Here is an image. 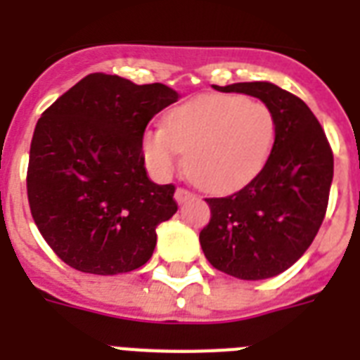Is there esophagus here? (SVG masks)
<instances>
[{
	"label": "esophagus",
	"mask_w": 360,
	"mask_h": 360,
	"mask_svg": "<svg viewBox=\"0 0 360 360\" xmlns=\"http://www.w3.org/2000/svg\"><path fill=\"white\" fill-rule=\"evenodd\" d=\"M196 198V194L191 191H186V188H177L175 191V200H177V203H185V202H191V200H194Z\"/></svg>",
	"instance_id": "obj_1"
}]
</instances>
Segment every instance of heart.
I'll return each mask as SVG.
<instances>
[{"mask_svg": "<svg viewBox=\"0 0 360 360\" xmlns=\"http://www.w3.org/2000/svg\"><path fill=\"white\" fill-rule=\"evenodd\" d=\"M276 129V115L269 104L213 93L172 110L166 129L146 130L141 149L157 177L174 174L186 153V174L198 185L209 192H230L262 172L273 151Z\"/></svg>", "mask_w": 360, "mask_h": 360, "instance_id": "heart-1", "label": "heart"}]
</instances>
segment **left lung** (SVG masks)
Returning a JSON list of instances; mask_svg holds the SVG:
<instances>
[{
	"label": "left lung",
	"instance_id": "8db88e82",
	"mask_svg": "<svg viewBox=\"0 0 360 360\" xmlns=\"http://www.w3.org/2000/svg\"><path fill=\"white\" fill-rule=\"evenodd\" d=\"M269 104L276 140L267 164L240 191L207 198L211 220L200 231L207 262L240 280H263L290 269L312 245L327 213L335 158L312 110L269 82L219 87Z\"/></svg>",
	"mask_w": 360,
	"mask_h": 360
}]
</instances>
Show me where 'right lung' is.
<instances>
[{"mask_svg":"<svg viewBox=\"0 0 360 360\" xmlns=\"http://www.w3.org/2000/svg\"><path fill=\"white\" fill-rule=\"evenodd\" d=\"M177 91L93 72L42 112L27 166L31 217L76 271L130 273L149 262L157 226L177 211L174 185L147 177L143 132Z\"/></svg>","mask_w":360,"mask_h":360,"instance_id":"obj_1","label":"right lung"}]
</instances>
